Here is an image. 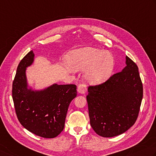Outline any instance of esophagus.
<instances>
[{
  "mask_svg": "<svg viewBox=\"0 0 156 156\" xmlns=\"http://www.w3.org/2000/svg\"><path fill=\"white\" fill-rule=\"evenodd\" d=\"M77 90L79 93L80 94H84L87 91V85L84 83H81L78 85Z\"/></svg>",
  "mask_w": 156,
  "mask_h": 156,
  "instance_id": "34e87169",
  "label": "esophagus"
}]
</instances>
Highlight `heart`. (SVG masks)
Segmentation results:
<instances>
[{
  "label": "heart",
  "mask_w": 156,
  "mask_h": 156,
  "mask_svg": "<svg viewBox=\"0 0 156 156\" xmlns=\"http://www.w3.org/2000/svg\"><path fill=\"white\" fill-rule=\"evenodd\" d=\"M74 70H84V78L93 84H99L110 77L114 69V57L108 52L94 47H84L70 52L67 57Z\"/></svg>",
  "instance_id": "obj_1"
}]
</instances>
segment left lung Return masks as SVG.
Masks as SVG:
<instances>
[{
    "label": "left lung",
    "instance_id": "left-lung-1",
    "mask_svg": "<svg viewBox=\"0 0 156 156\" xmlns=\"http://www.w3.org/2000/svg\"><path fill=\"white\" fill-rule=\"evenodd\" d=\"M126 66L103 83L90 86L87 100L90 123L97 135L113 137L133 126L143 99L139 68L126 56Z\"/></svg>",
    "mask_w": 156,
    "mask_h": 156
}]
</instances>
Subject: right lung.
Instances as JSON below:
<instances>
[{
    "label": "right lung",
    "instance_id": "right-lung-1",
    "mask_svg": "<svg viewBox=\"0 0 156 156\" xmlns=\"http://www.w3.org/2000/svg\"><path fill=\"white\" fill-rule=\"evenodd\" d=\"M31 51L21 60L13 82L12 97L21 124L34 135L54 138L64 129L69 103L77 95L75 84H53L41 90L27 88L26 68L34 62Z\"/></svg>",
    "mask_w": 156,
    "mask_h": 156
}]
</instances>
